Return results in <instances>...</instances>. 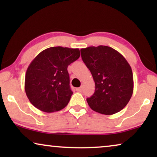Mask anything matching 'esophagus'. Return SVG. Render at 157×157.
Segmentation results:
<instances>
[{
  "label": "esophagus",
  "mask_w": 157,
  "mask_h": 157,
  "mask_svg": "<svg viewBox=\"0 0 157 157\" xmlns=\"http://www.w3.org/2000/svg\"><path fill=\"white\" fill-rule=\"evenodd\" d=\"M82 90H83V86H81V87L77 88V89H76V91H78V92H81V91H82Z\"/></svg>",
  "instance_id": "esophagus-1"
}]
</instances>
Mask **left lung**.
<instances>
[{
    "label": "left lung",
    "mask_w": 157,
    "mask_h": 157,
    "mask_svg": "<svg viewBox=\"0 0 157 157\" xmlns=\"http://www.w3.org/2000/svg\"><path fill=\"white\" fill-rule=\"evenodd\" d=\"M81 53L95 82V92L86 98L90 108L105 115L122 110L134 91L132 70L125 58L106 46L81 48Z\"/></svg>",
    "instance_id": "8db88e82"
}]
</instances>
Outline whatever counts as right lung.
Instances as JSON below:
<instances>
[{"label": "right lung", "mask_w": 157, "mask_h": 157, "mask_svg": "<svg viewBox=\"0 0 157 157\" xmlns=\"http://www.w3.org/2000/svg\"><path fill=\"white\" fill-rule=\"evenodd\" d=\"M80 56L78 48L51 47L41 51L30 63L25 78V91L36 108L47 113L67 106L73 92L68 65Z\"/></svg>", "instance_id": "1"}]
</instances>
